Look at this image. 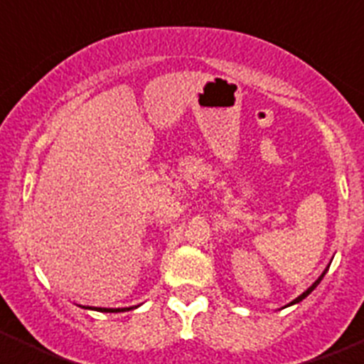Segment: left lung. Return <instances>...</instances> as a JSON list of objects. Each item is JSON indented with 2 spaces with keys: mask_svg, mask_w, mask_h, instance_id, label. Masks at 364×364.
Listing matches in <instances>:
<instances>
[{
  "mask_svg": "<svg viewBox=\"0 0 364 364\" xmlns=\"http://www.w3.org/2000/svg\"><path fill=\"white\" fill-rule=\"evenodd\" d=\"M324 273H326V272H324ZM324 273H323V275H321V277H319V279H317V281H315V282H314V284H311V286H310V288H308V290H306V291H304V294H302V295H299V297H297V299H295V301H291V302H290V304H295V302H299V301H302V299H304V297H308V295H310V294H311V291H314V290H315V288H317V284H319V282H321V281H323V277H324Z\"/></svg>",
  "mask_w": 364,
  "mask_h": 364,
  "instance_id": "1",
  "label": "left lung"
}]
</instances>
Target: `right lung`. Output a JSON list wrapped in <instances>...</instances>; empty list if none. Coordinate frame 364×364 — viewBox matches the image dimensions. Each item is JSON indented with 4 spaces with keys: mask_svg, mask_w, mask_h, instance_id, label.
<instances>
[{
    "mask_svg": "<svg viewBox=\"0 0 364 364\" xmlns=\"http://www.w3.org/2000/svg\"><path fill=\"white\" fill-rule=\"evenodd\" d=\"M96 310H100V311H120V308H118V310H112V308H96ZM124 310H131V308H124Z\"/></svg>",
    "mask_w": 364,
    "mask_h": 364,
    "instance_id": "1",
    "label": "right lung"
}]
</instances>
